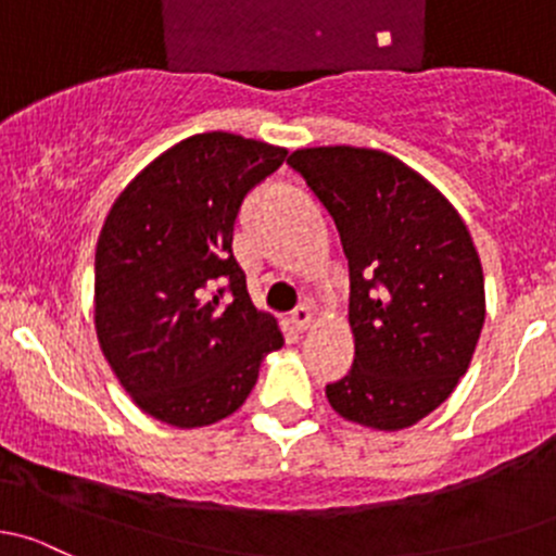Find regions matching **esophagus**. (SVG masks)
Here are the masks:
<instances>
[{"instance_id": "esophagus-1", "label": "esophagus", "mask_w": 556, "mask_h": 556, "mask_svg": "<svg viewBox=\"0 0 556 556\" xmlns=\"http://www.w3.org/2000/svg\"><path fill=\"white\" fill-rule=\"evenodd\" d=\"M313 318H316V313H313V307L307 305V302H305V305H300V307H296L294 313H291V324H294L296 329H300V331L311 329Z\"/></svg>"}]
</instances>
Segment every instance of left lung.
<instances>
[{"mask_svg": "<svg viewBox=\"0 0 556 556\" xmlns=\"http://www.w3.org/2000/svg\"><path fill=\"white\" fill-rule=\"evenodd\" d=\"M289 165L331 214L351 267L356 358L326 399L345 420L404 431L447 402L477 351L488 302L471 232L388 152L311 147Z\"/></svg>", "mask_w": 556, "mask_h": 556, "instance_id": "1", "label": "left lung"}]
</instances>
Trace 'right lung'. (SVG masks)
Instances as JSON below:
<instances>
[{"label": "right lung", "instance_id": "add662e5", "mask_svg": "<svg viewBox=\"0 0 556 556\" xmlns=\"http://www.w3.org/2000/svg\"><path fill=\"white\" fill-rule=\"evenodd\" d=\"M289 150L194 134L152 160L109 208L96 243L93 324L119 386L144 415L203 428L243 406L267 353L283 348L232 256L245 192ZM231 280L233 300L214 292Z\"/></svg>", "mask_w": 556, "mask_h": 556}]
</instances>
